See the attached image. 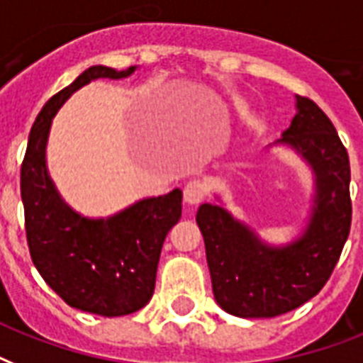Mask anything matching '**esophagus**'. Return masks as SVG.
<instances>
[{
	"label": "esophagus",
	"mask_w": 363,
	"mask_h": 363,
	"mask_svg": "<svg viewBox=\"0 0 363 363\" xmlns=\"http://www.w3.org/2000/svg\"><path fill=\"white\" fill-rule=\"evenodd\" d=\"M204 196H206V184L201 179H191L189 184L184 187V201L191 206L204 201Z\"/></svg>",
	"instance_id": "34e87169"
}]
</instances>
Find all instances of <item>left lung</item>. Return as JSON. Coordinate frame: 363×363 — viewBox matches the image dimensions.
Here are the masks:
<instances>
[{"label": "left lung", "mask_w": 363, "mask_h": 363, "mask_svg": "<svg viewBox=\"0 0 363 363\" xmlns=\"http://www.w3.org/2000/svg\"><path fill=\"white\" fill-rule=\"evenodd\" d=\"M274 145H288L314 174L311 216L296 240L272 246L220 204H201L196 225L206 246L213 297L240 318H272L324 288L347 242L352 220L350 162L335 126L305 96Z\"/></svg>", "instance_id": "1"}]
</instances>
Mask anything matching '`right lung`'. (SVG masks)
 Listing matches in <instances>:
<instances>
[{
	"mask_svg": "<svg viewBox=\"0 0 363 363\" xmlns=\"http://www.w3.org/2000/svg\"><path fill=\"white\" fill-rule=\"evenodd\" d=\"M136 66L117 72L91 66L56 92L33 123L21 168L30 255L43 280L69 305L98 316H125L153 297L157 265L168 231L182 218V189L151 196L109 218H85L66 204L47 170V140L62 104L94 79H123Z\"/></svg>",
	"mask_w": 363,
	"mask_h": 363,
	"instance_id": "obj_1",
	"label": "right lung"
}]
</instances>
